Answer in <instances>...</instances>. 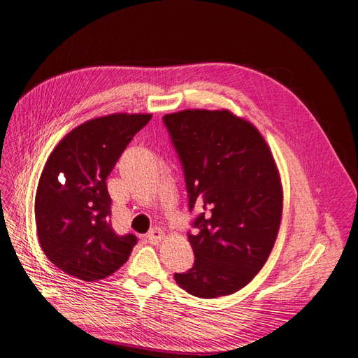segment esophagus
Returning a JSON list of instances; mask_svg holds the SVG:
<instances>
[{
  "instance_id": "1",
  "label": "esophagus",
  "mask_w": 358,
  "mask_h": 358,
  "mask_svg": "<svg viewBox=\"0 0 358 358\" xmlns=\"http://www.w3.org/2000/svg\"><path fill=\"white\" fill-rule=\"evenodd\" d=\"M145 238L150 244H159V242L164 239V232L159 227H155L150 230V232L145 235Z\"/></svg>"
}]
</instances>
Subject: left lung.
Listing matches in <instances>:
<instances>
[{
    "instance_id": "obj_1",
    "label": "left lung",
    "mask_w": 358,
    "mask_h": 358,
    "mask_svg": "<svg viewBox=\"0 0 358 358\" xmlns=\"http://www.w3.org/2000/svg\"><path fill=\"white\" fill-rule=\"evenodd\" d=\"M186 178L194 264L176 273L187 293L215 299L236 293L260 272L278 236L282 184L271 147L251 122L229 110L165 114Z\"/></svg>"
}]
</instances>
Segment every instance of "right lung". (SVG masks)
<instances>
[{
    "mask_svg": "<svg viewBox=\"0 0 358 358\" xmlns=\"http://www.w3.org/2000/svg\"><path fill=\"white\" fill-rule=\"evenodd\" d=\"M150 119L114 113L87 120L50 153L36 194L37 234L44 255L65 273L98 281L128 262L136 236L113 230L106 180Z\"/></svg>",
    "mask_w": 358,
    "mask_h": 358,
    "instance_id": "add662e5",
    "label": "right lung"
}]
</instances>
